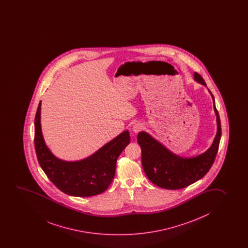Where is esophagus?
<instances>
[{"mask_svg":"<svg viewBox=\"0 0 248 248\" xmlns=\"http://www.w3.org/2000/svg\"><path fill=\"white\" fill-rule=\"evenodd\" d=\"M142 128H143V125L140 124V123H137V124H135L133 125V131L135 133H138L139 131L142 129Z\"/></svg>","mask_w":248,"mask_h":248,"instance_id":"obj_1","label":"esophagus"}]
</instances>
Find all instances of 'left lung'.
Masks as SVG:
<instances>
[{
	"mask_svg": "<svg viewBox=\"0 0 248 248\" xmlns=\"http://www.w3.org/2000/svg\"><path fill=\"white\" fill-rule=\"evenodd\" d=\"M194 80L206 87L204 79L194 72ZM212 95L214 111L217 116V134L208 149L193 158H183L173 154L159 141L145 131L137 136V142L141 148V163L145 174L152 183L166 189H179L189 186L201 179L211 169L218 151L221 139V122Z\"/></svg>",
	"mask_w": 248,
	"mask_h": 248,
	"instance_id": "left-lung-1",
	"label": "left lung"
}]
</instances>
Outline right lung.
<instances>
[{
  "label": "right lung",
  "instance_id": "add662e5",
  "mask_svg": "<svg viewBox=\"0 0 248 248\" xmlns=\"http://www.w3.org/2000/svg\"><path fill=\"white\" fill-rule=\"evenodd\" d=\"M40 101L35 117V149L43 171L65 194L90 197L103 193L114 178L116 163L129 143L128 130L101 147L90 157L78 161H65L55 157L44 141L41 127Z\"/></svg>",
  "mask_w": 248,
  "mask_h": 248
}]
</instances>
